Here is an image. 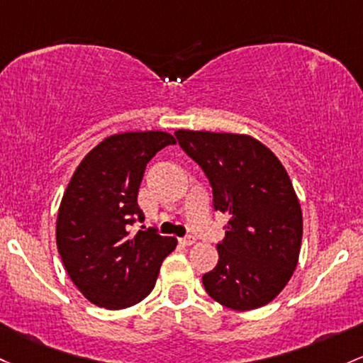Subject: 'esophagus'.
<instances>
[{
    "instance_id": "obj_1",
    "label": "esophagus",
    "mask_w": 363,
    "mask_h": 363,
    "mask_svg": "<svg viewBox=\"0 0 363 363\" xmlns=\"http://www.w3.org/2000/svg\"><path fill=\"white\" fill-rule=\"evenodd\" d=\"M179 242H181L182 246H191L196 242V238L194 236H184V238H179Z\"/></svg>"
}]
</instances>
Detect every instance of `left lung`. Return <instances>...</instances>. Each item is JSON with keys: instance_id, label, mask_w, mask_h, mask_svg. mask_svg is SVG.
Returning <instances> with one entry per match:
<instances>
[{"instance_id": "obj_1", "label": "left lung", "mask_w": 363, "mask_h": 363, "mask_svg": "<svg viewBox=\"0 0 363 363\" xmlns=\"http://www.w3.org/2000/svg\"><path fill=\"white\" fill-rule=\"evenodd\" d=\"M179 146L208 179L213 208L229 215L206 293L233 310H253L284 289L300 257L303 217L276 155L245 134L177 130Z\"/></svg>"}]
</instances>
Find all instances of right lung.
I'll return each instance as SVG.
<instances>
[{"mask_svg":"<svg viewBox=\"0 0 363 363\" xmlns=\"http://www.w3.org/2000/svg\"><path fill=\"white\" fill-rule=\"evenodd\" d=\"M169 145L175 139L162 130L113 134L72 175L60 203L57 246L72 282L91 303L117 310L145 300L163 258L177 246L153 227L129 234V225L145 220L138 193L146 165Z\"/></svg>","mask_w":363,"mask_h":363,"instance_id":"obj_1","label":"right lung"}]
</instances>
